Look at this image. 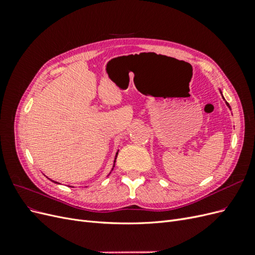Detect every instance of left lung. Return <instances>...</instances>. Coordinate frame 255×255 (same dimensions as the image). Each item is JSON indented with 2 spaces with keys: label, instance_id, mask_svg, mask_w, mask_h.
<instances>
[{
  "label": "left lung",
  "instance_id": "1",
  "mask_svg": "<svg viewBox=\"0 0 255 255\" xmlns=\"http://www.w3.org/2000/svg\"><path fill=\"white\" fill-rule=\"evenodd\" d=\"M227 105H228V106H229V107H230V105H229V103H228V102H227Z\"/></svg>",
  "mask_w": 255,
  "mask_h": 255
}]
</instances>
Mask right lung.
Masks as SVG:
<instances>
[{
    "instance_id": "right-lung-1",
    "label": "right lung",
    "mask_w": 255,
    "mask_h": 255,
    "mask_svg": "<svg viewBox=\"0 0 255 255\" xmlns=\"http://www.w3.org/2000/svg\"><path fill=\"white\" fill-rule=\"evenodd\" d=\"M117 155H118V152L116 153V156H115V160H114V166H115V163H116V158H117ZM52 181V180H51ZM52 182H54V183H56V184H59V183H57V182H55V181H52Z\"/></svg>"
}]
</instances>
